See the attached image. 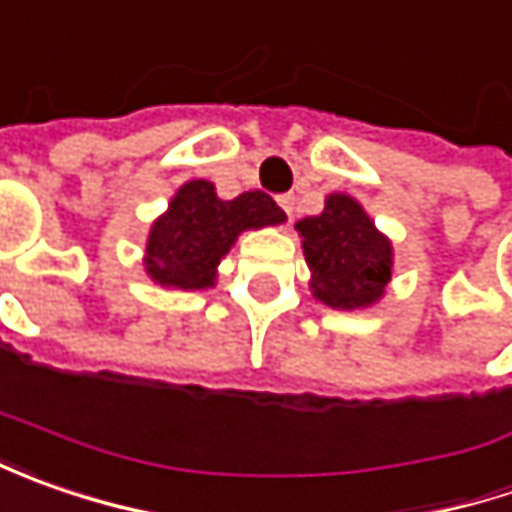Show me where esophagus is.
<instances>
[{"label":"esophagus","mask_w":512,"mask_h":512,"mask_svg":"<svg viewBox=\"0 0 512 512\" xmlns=\"http://www.w3.org/2000/svg\"><path fill=\"white\" fill-rule=\"evenodd\" d=\"M276 202H279V207L285 210L287 219H293V210H296V196H293V193H285V196H279Z\"/></svg>","instance_id":"34e87169"}]
</instances>
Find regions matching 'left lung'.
<instances>
[{
  "mask_svg": "<svg viewBox=\"0 0 512 512\" xmlns=\"http://www.w3.org/2000/svg\"><path fill=\"white\" fill-rule=\"evenodd\" d=\"M305 236L313 296L327 307L353 310L382 299L390 282L393 247L350 196H327L325 213L299 222Z\"/></svg>",
  "mask_w": 512,
  "mask_h": 512,
  "instance_id": "8db88e82",
  "label": "left lung"
}]
</instances>
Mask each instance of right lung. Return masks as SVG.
Masks as SVG:
<instances>
[{
	"label": "right lung",
	"mask_w": 512,
	"mask_h": 512,
	"mask_svg": "<svg viewBox=\"0 0 512 512\" xmlns=\"http://www.w3.org/2000/svg\"><path fill=\"white\" fill-rule=\"evenodd\" d=\"M279 222L285 210L262 190L222 202L205 179L187 182L150 230L145 267L159 285L202 290L213 285L216 265L242 230Z\"/></svg>",
	"instance_id": "right-lung-1"
}]
</instances>
